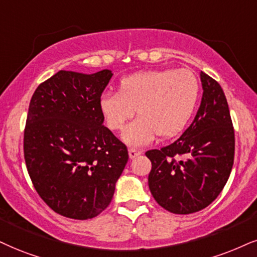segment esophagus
Instances as JSON below:
<instances>
[{
	"label": "esophagus",
	"mask_w": 257,
	"mask_h": 257,
	"mask_svg": "<svg viewBox=\"0 0 257 257\" xmlns=\"http://www.w3.org/2000/svg\"><path fill=\"white\" fill-rule=\"evenodd\" d=\"M142 153H143V151L137 150V149H134V148L128 149V156H130V158H136L137 156H139V155H142Z\"/></svg>",
	"instance_id": "obj_1"
}]
</instances>
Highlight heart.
Wrapping results in <instances>:
<instances>
[{
    "label": "heart",
    "mask_w": 257,
    "mask_h": 257,
    "mask_svg": "<svg viewBox=\"0 0 257 257\" xmlns=\"http://www.w3.org/2000/svg\"><path fill=\"white\" fill-rule=\"evenodd\" d=\"M199 96L198 78L187 69L142 71L122 78L119 91L101 95L99 108L113 131H122L137 108L139 116L122 139L131 147H143L157 135L168 138L179 134L192 118Z\"/></svg>",
    "instance_id": "1"
}]
</instances>
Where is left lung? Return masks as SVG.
Returning a JSON list of instances; mask_svg holds the SVG:
<instances>
[{
	"label": "left lung",
	"instance_id": "left-lung-1",
	"mask_svg": "<svg viewBox=\"0 0 257 257\" xmlns=\"http://www.w3.org/2000/svg\"><path fill=\"white\" fill-rule=\"evenodd\" d=\"M204 93L194 120L181 137L145 153L153 168L149 188L157 204L175 214L207 207L223 191L235 157V131L216 80L200 72Z\"/></svg>",
	"mask_w": 257,
	"mask_h": 257
}]
</instances>
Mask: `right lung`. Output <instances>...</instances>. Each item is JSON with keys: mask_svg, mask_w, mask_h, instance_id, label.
Listing matches in <instances>:
<instances>
[{"mask_svg": "<svg viewBox=\"0 0 257 257\" xmlns=\"http://www.w3.org/2000/svg\"><path fill=\"white\" fill-rule=\"evenodd\" d=\"M113 74L61 70L39 84L28 108L25 162L34 188L56 213L85 220L106 210L128 160L103 126L99 100Z\"/></svg>", "mask_w": 257, "mask_h": 257, "instance_id": "right-lung-1", "label": "right lung"}]
</instances>
